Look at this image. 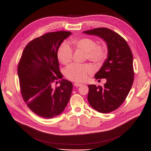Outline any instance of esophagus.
I'll use <instances>...</instances> for the list:
<instances>
[{
	"label": "esophagus",
	"mask_w": 151,
	"mask_h": 151,
	"mask_svg": "<svg viewBox=\"0 0 151 151\" xmlns=\"http://www.w3.org/2000/svg\"><path fill=\"white\" fill-rule=\"evenodd\" d=\"M82 85H83L82 84L77 83H75L74 84V86H76V87H80V86H82Z\"/></svg>",
	"instance_id": "34e87169"
}]
</instances>
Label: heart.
<instances>
[{
  "mask_svg": "<svg viewBox=\"0 0 151 151\" xmlns=\"http://www.w3.org/2000/svg\"><path fill=\"white\" fill-rule=\"evenodd\" d=\"M76 50L84 51L85 59H88L97 64L104 62L108 57V51L107 46L104 44H97L95 40L89 37H82L73 39L71 41ZM73 57V51L66 43H63L58 51V58L63 63H69ZM93 72L92 67L88 63H72L65 69V76L68 80L83 82Z\"/></svg>",
  "mask_w": 151,
  "mask_h": 151,
  "instance_id": "heart-1",
  "label": "heart"
}]
</instances>
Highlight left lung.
<instances>
[{"mask_svg":"<svg viewBox=\"0 0 151 151\" xmlns=\"http://www.w3.org/2000/svg\"><path fill=\"white\" fill-rule=\"evenodd\" d=\"M88 35L104 39L108 47V58L95 75L96 80L106 79L104 87L89 85L88 100L92 108L108 113L119 107L125 101L134 80L133 55L125 40L113 30L99 27L84 31Z\"/></svg>","mask_w":151,"mask_h":151,"instance_id":"8db88e82","label":"left lung"}]
</instances>
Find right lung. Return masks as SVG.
I'll return each mask as SVG.
<instances>
[{
  "mask_svg": "<svg viewBox=\"0 0 151 151\" xmlns=\"http://www.w3.org/2000/svg\"><path fill=\"white\" fill-rule=\"evenodd\" d=\"M71 32L47 33L30 41L24 50L18 66L22 99L37 115L50 119L59 115L69 101L73 84L62 79L58 51Z\"/></svg>",
  "mask_w": 151,
  "mask_h": 151,
  "instance_id": "add662e5",
  "label": "right lung"
}]
</instances>
